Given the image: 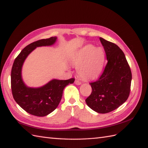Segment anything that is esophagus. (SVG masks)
<instances>
[{
    "label": "esophagus",
    "mask_w": 148,
    "mask_h": 148,
    "mask_svg": "<svg viewBox=\"0 0 148 148\" xmlns=\"http://www.w3.org/2000/svg\"><path fill=\"white\" fill-rule=\"evenodd\" d=\"M75 84H76V85H81V84H82V83H81V82H80V81H78V80H76L75 81Z\"/></svg>",
    "instance_id": "1"
}]
</instances>
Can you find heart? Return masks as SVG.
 I'll list each match as a JSON object with an SVG mask.
<instances>
[{"label": "heart", "instance_id": "b5f03b06", "mask_svg": "<svg viewBox=\"0 0 148 148\" xmlns=\"http://www.w3.org/2000/svg\"><path fill=\"white\" fill-rule=\"evenodd\" d=\"M105 60L103 49L91 45H85L70 57L71 63L77 67L79 77L84 80H93L102 73Z\"/></svg>", "mask_w": 148, "mask_h": 148}]
</instances>
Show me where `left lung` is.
Returning <instances> with one entry per match:
<instances>
[{
  "instance_id": "obj_1",
  "label": "left lung",
  "mask_w": 148,
  "mask_h": 148,
  "mask_svg": "<svg viewBox=\"0 0 148 148\" xmlns=\"http://www.w3.org/2000/svg\"><path fill=\"white\" fill-rule=\"evenodd\" d=\"M100 41L105 50L107 63L98 80L90 84L92 91L85 102L93 110L106 114L117 109L128 99L132 73L119 47L102 38H100Z\"/></svg>"
}]
</instances>
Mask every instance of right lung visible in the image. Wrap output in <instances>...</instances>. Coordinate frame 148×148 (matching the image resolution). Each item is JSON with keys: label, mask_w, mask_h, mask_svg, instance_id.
Instances as JSON below:
<instances>
[{"label": "right lung", "mask_w": 148, "mask_h": 148, "mask_svg": "<svg viewBox=\"0 0 148 148\" xmlns=\"http://www.w3.org/2000/svg\"><path fill=\"white\" fill-rule=\"evenodd\" d=\"M57 37L43 39L31 43L21 51L13 63L11 70V88L15 101L27 113L44 117L55 110L62 100L63 90L73 84L75 78L66 80L53 79L41 87H29L23 80L22 68L27 56L37 47L51 46Z\"/></svg>", "instance_id": "1"}]
</instances>
